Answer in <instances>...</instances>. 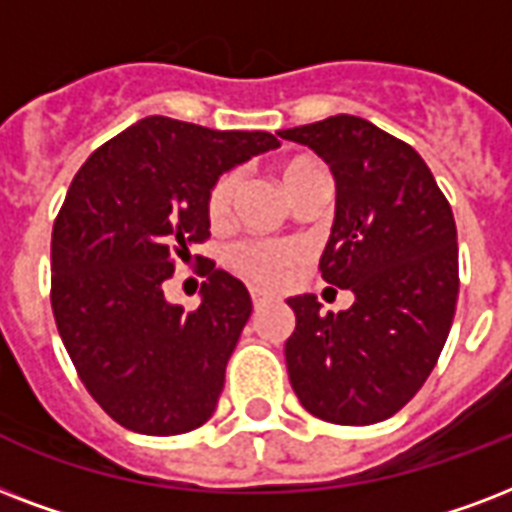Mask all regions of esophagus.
Returning <instances> with one entry per match:
<instances>
[{
	"label": "esophagus",
	"mask_w": 512,
	"mask_h": 512,
	"mask_svg": "<svg viewBox=\"0 0 512 512\" xmlns=\"http://www.w3.org/2000/svg\"><path fill=\"white\" fill-rule=\"evenodd\" d=\"M251 301H253V307L259 310L261 304H267L269 296H267V293H261V291H251Z\"/></svg>",
	"instance_id": "34e87169"
}]
</instances>
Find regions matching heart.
<instances>
[{
  "instance_id": "obj_1",
  "label": "heart",
  "mask_w": 512,
  "mask_h": 512,
  "mask_svg": "<svg viewBox=\"0 0 512 512\" xmlns=\"http://www.w3.org/2000/svg\"><path fill=\"white\" fill-rule=\"evenodd\" d=\"M277 178H280V186L288 197H296V194L304 189L307 184H312L315 178H328L326 168L320 165L318 160L312 157H291L285 160L277 170ZM237 186H240V178H237L235 170H227L221 173L213 186L208 189V219L211 224H224L232 213V202H235ZM301 259V248L293 243H285V240H240L229 248L227 253V267L240 275L243 280H248L256 288H272V285H280L288 277L296 264Z\"/></svg>"
}]
</instances>
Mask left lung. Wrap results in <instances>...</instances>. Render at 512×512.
<instances>
[{"mask_svg":"<svg viewBox=\"0 0 512 512\" xmlns=\"http://www.w3.org/2000/svg\"><path fill=\"white\" fill-rule=\"evenodd\" d=\"M310 146L336 181L320 275L355 293L350 310L288 299L285 363L301 406L334 425H374L414 398L441 358L459 293L457 224L446 194L406 141L336 114L280 130Z\"/></svg>","mask_w":512,"mask_h":512,"instance_id":"left-lung-1","label":"left lung"}]
</instances>
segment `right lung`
Segmentation results:
<instances>
[{
	"label": "right lung",
	"mask_w": 512,
	"mask_h": 512,
	"mask_svg": "<svg viewBox=\"0 0 512 512\" xmlns=\"http://www.w3.org/2000/svg\"><path fill=\"white\" fill-rule=\"evenodd\" d=\"M275 146L264 130L146 117L71 181L50 240L55 326L95 403L133 433H189L216 411L251 293L205 256L197 310L170 304L165 285L211 237L213 181Z\"/></svg>",
	"instance_id": "1"
}]
</instances>
